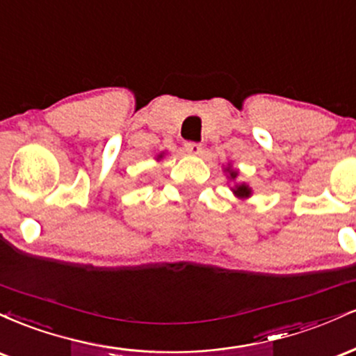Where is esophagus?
<instances>
[{"label":"esophagus","instance_id":"obj_1","mask_svg":"<svg viewBox=\"0 0 356 356\" xmlns=\"http://www.w3.org/2000/svg\"><path fill=\"white\" fill-rule=\"evenodd\" d=\"M184 149L191 154H201L202 152V145L199 142H186L184 144Z\"/></svg>","mask_w":356,"mask_h":356}]
</instances>
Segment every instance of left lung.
<instances>
[{"label": "left lung", "instance_id": "obj_1", "mask_svg": "<svg viewBox=\"0 0 356 356\" xmlns=\"http://www.w3.org/2000/svg\"><path fill=\"white\" fill-rule=\"evenodd\" d=\"M231 177H232V179L236 177L234 170H231ZM234 192H236V194H239V195H249V189H248L246 186H238V189H236Z\"/></svg>", "mask_w": 356, "mask_h": 356}]
</instances>
